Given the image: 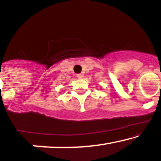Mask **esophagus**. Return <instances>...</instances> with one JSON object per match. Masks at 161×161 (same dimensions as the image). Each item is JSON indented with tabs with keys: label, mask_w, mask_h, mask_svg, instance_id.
Here are the masks:
<instances>
[{
	"label": "esophagus",
	"mask_w": 161,
	"mask_h": 161,
	"mask_svg": "<svg viewBox=\"0 0 161 161\" xmlns=\"http://www.w3.org/2000/svg\"><path fill=\"white\" fill-rule=\"evenodd\" d=\"M77 77L78 79H82L84 77V75L83 74H78V75H77Z\"/></svg>",
	"instance_id": "esophagus-1"
}]
</instances>
